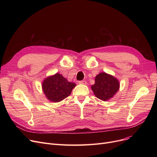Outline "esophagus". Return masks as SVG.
<instances>
[{
    "mask_svg": "<svg viewBox=\"0 0 157 157\" xmlns=\"http://www.w3.org/2000/svg\"><path fill=\"white\" fill-rule=\"evenodd\" d=\"M79 84H82V85H86V82L85 81H84V80L79 81Z\"/></svg>",
    "mask_w": 157,
    "mask_h": 157,
    "instance_id": "1",
    "label": "esophagus"
}]
</instances>
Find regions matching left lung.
I'll return each instance as SVG.
<instances>
[{"mask_svg": "<svg viewBox=\"0 0 157 157\" xmlns=\"http://www.w3.org/2000/svg\"><path fill=\"white\" fill-rule=\"evenodd\" d=\"M119 87L120 83L117 79L105 72H101L95 77V84L92 86V90L98 98L106 101L116 94Z\"/></svg>", "mask_w": 157, "mask_h": 157, "instance_id": "1", "label": "left lung"}]
</instances>
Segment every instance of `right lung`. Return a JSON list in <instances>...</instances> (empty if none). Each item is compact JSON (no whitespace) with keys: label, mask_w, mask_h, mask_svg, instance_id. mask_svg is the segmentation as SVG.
I'll return each mask as SVG.
<instances>
[{"label":"right lung","mask_w":157,"mask_h":157,"mask_svg":"<svg viewBox=\"0 0 157 157\" xmlns=\"http://www.w3.org/2000/svg\"><path fill=\"white\" fill-rule=\"evenodd\" d=\"M42 86L48 99L53 102H58L70 95L76 84L69 82L62 74L58 73L46 78Z\"/></svg>","instance_id":"add662e5"}]
</instances>
